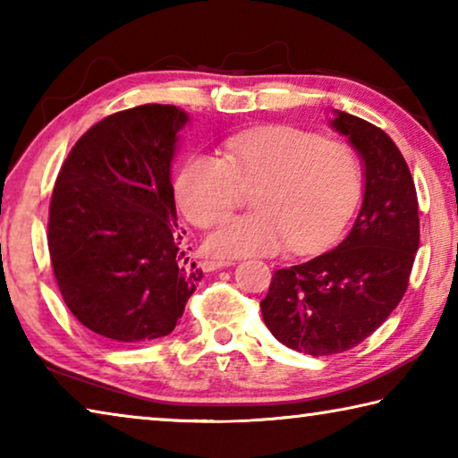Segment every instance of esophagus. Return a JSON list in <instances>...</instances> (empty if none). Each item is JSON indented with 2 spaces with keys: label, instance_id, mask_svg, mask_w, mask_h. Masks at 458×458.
I'll use <instances>...</instances> for the list:
<instances>
[{
  "label": "esophagus",
  "instance_id": "1",
  "mask_svg": "<svg viewBox=\"0 0 458 458\" xmlns=\"http://www.w3.org/2000/svg\"><path fill=\"white\" fill-rule=\"evenodd\" d=\"M230 265H232V260H204V262H201V268H204L206 273H212V270L226 268Z\"/></svg>",
  "mask_w": 458,
  "mask_h": 458
}]
</instances>
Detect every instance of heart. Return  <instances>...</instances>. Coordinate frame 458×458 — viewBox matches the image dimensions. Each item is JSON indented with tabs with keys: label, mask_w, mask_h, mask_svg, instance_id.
<instances>
[{
	"label": "heart",
	"mask_w": 458,
	"mask_h": 458,
	"mask_svg": "<svg viewBox=\"0 0 458 458\" xmlns=\"http://www.w3.org/2000/svg\"><path fill=\"white\" fill-rule=\"evenodd\" d=\"M358 151L341 139L297 127H268L232 137L224 159L193 153L175 177V198L191 224L208 228L254 190L257 212L222 222L206 238L220 259L273 254L286 242L293 252L329 244L358 206Z\"/></svg>",
	"instance_id": "1"
}]
</instances>
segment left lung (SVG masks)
I'll list each match as a JSON object with an SVG mask.
<instances>
[{"instance_id": "1", "label": "left lung", "mask_w": 458, "mask_h": 458, "mask_svg": "<svg viewBox=\"0 0 458 458\" xmlns=\"http://www.w3.org/2000/svg\"><path fill=\"white\" fill-rule=\"evenodd\" d=\"M329 125L347 137L363 164L361 208L333 250L275 270L260 301L270 333L317 358L352 350L390 317L420 244L414 180L396 143L344 111H333Z\"/></svg>"}]
</instances>
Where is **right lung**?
<instances>
[{"label": "right lung", "mask_w": 458, "mask_h": 458, "mask_svg": "<svg viewBox=\"0 0 458 458\" xmlns=\"http://www.w3.org/2000/svg\"><path fill=\"white\" fill-rule=\"evenodd\" d=\"M188 113L141 105L84 133L54 185L48 248L66 307L117 344L169 335L201 281L177 228L172 161Z\"/></svg>", "instance_id": "1"}]
</instances>
